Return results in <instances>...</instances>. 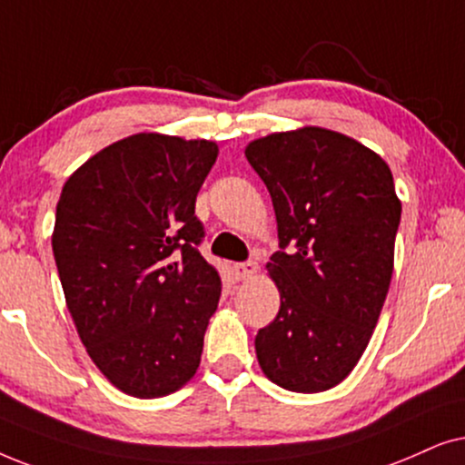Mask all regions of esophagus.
Returning <instances> with one entry per match:
<instances>
[{"label":"esophagus","instance_id":"esophagus-1","mask_svg":"<svg viewBox=\"0 0 465 465\" xmlns=\"http://www.w3.org/2000/svg\"><path fill=\"white\" fill-rule=\"evenodd\" d=\"M259 265L255 262H244V263H236L233 265V274H236L238 281H246V278H252L257 274Z\"/></svg>","mask_w":465,"mask_h":465}]
</instances>
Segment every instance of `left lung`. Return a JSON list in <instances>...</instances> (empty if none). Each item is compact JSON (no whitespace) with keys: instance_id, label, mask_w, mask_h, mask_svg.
Here are the masks:
<instances>
[{"instance_id":"left-lung-1","label":"left lung","mask_w":465,"mask_h":465,"mask_svg":"<svg viewBox=\"0 0 465 465\" xmlns=\"http://www.w3.org/2000/svg\"><path fill=\"white\" fill-rule=\"evenodd\" d=\"M246 159L270 191L281 246L268 263L281 308L255 336L259 366L289 391H327L357 366L391 282L401 216L391 170L321 127L265 135Z\"/></svg>"}]
</instances>
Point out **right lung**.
<instances>
[{
  "instance_id": "obj_1",
  "label": "right lung",
  "mask_w": 465,
  "mask_h": 465,
  "mask_svg": "<svg viewBox=\"0 0 465 465\" xmlns=\"http://www.w3.org/2000/svg\"><path fill=\"white\" fill-rule=\"evenodd\" d=\"M208 140L135 134L74 172L53 252L67 308L102 374L134 398L174 393L200 366L221 278L200 255Z\"/></svg>"
}]
</instances>
